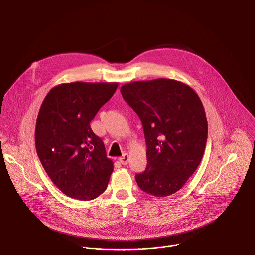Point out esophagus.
I'll list each match as a JSON object with an SVG mask.
<instances>
[{
	"mask_svg": "<svg viewBox=\"0 0 255 255\" xmlns=\"http://www.w3.org/2000/svg\"><path fill=\"white\" fill-rule=\"evenodd\" d=\"M119 161L123 164V165H126L129 161V155L127 153H124L120 158H119Z\"/></svg>",
	"mask_w": 255,
	"mask_h": 255,
	"instance_id": "esophagus-1",
	"label": "esophagus"
}]
</instances>
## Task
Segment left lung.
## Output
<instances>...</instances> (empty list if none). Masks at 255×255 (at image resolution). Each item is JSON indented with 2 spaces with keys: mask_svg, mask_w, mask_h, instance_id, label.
Here are the masks:
<instances>
[{
  "mask_svg": "<svg viewBox=\"0 0 255 255\" xmlns=\"http://www.w3.org/2000/svg\"><path fill=\"white\" fill-rule=\"evenodd\" d=\"M120 91L142 122L147 146L146 169L135 175L138 187L159 198L176 193L199 166L206 147L208 122L199 96L169 79L133 82Z\"/></svg>",
  "mask_w": 255,
  "mask_h": 255,
  "instance_id": "1",
  "label": "left lung"
}]
</instances>
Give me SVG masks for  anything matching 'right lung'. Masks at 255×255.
Here are the masks:
<instances>
[{"label": "right lung", "mask_w": 255, "mask_h": 255, "mask_svg": "<svg viewBox=\"0 0 255 255\" xmlns=\"http://www.w3.org/2000/svg\"><path fill=\"white\" fill-rule=\"evenodd\" d=\"M117 88L118 83L61 84L40 107L36 151L52 183L70 198L89 201L107 189L113 161L90 123Z\"/></svg>", "instance_id": "add662e5"}]
</instances>
